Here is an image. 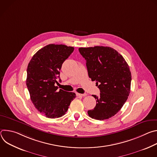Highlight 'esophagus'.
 <instances>
[{"mask_svg":"<svg viewBox=\"0 0 157 157\" xmlns=\"http://www.w3.org/2000/svg\"><path fill=\"white\" fill-rule=\"evenodd\" d=\"M76 95L78 96H82V97H84V96H86L87 94H79V93H76Z\"/></svg>","mask_w":157,"mask_h":157,"instance_id":"obj_1","label":"esophagus"}]
</instances>
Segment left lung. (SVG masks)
<instances>
[{
	"label": "left lung",
	"instance_id": "left-lung-1",
	"mask_svg": "<svg viewBox=\"0 0 157 157\" xmlns=\"http://www.w3.org/2000/svg\"><path fill=\"white\" fill-rule=\"evenodd\" d=\"M86 61L89 77L96 81L100 89L96 105L87 111L92 119L102 121L113 117L122 107L130 91L132 80L129 66L116 50L107 47L79 48Z\"/></svg>",
	"mask_w": 157,
	"mask_h": 157
}]
</instances>
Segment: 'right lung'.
I'll return each instance as SVG.
<instances>
[{"label": "right lung", "instance_id": "right-lung-1", "mask_svg": "<svg viewBox=\"0 0 157 157\" xmlns=\"http://www.w3.org/2000/svg\"><path fill=\"white\" fill-rule=\"evenodd\" d=\"M73 51V47L50 44L39 50L28 64L26 84L30 99L35 108L48 118L64 116L76 98L74 93L58 91L55 85L62 64Z\"/></svg>", "mask_w": 157, "mask_h": 157}]
</instances>
